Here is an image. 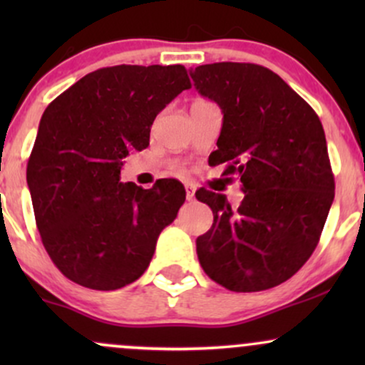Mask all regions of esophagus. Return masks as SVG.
I'll use <instances>...</instances> for the list:
<instances>
[{"mask_svg": "<svg viewBox=\"0 0 365 365\" xmlns=\"http://www.w3.org/2000/svg\"><path fill=\"white\" fill-rule=\"evenodd\" d=\"M185 192H187V200H194L195 197V187L192 183H187L185 185Z\"/></svg>", "mask_w": 365, "mask_h": 365, "instance_id": "1", "label": "esophagus"}]
</instances>
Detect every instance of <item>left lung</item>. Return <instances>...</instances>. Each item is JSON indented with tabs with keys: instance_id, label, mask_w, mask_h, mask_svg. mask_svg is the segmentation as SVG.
Segmentation results:
<instances>
[{
	"instance_id": "left-lung-1",
	"label": "left lung",
	"mask_w": 365,
	"mask_h": 365,
	"mask_svg": "<svg viewBox=\"0 0 365 365\" xmlns=\"http://www.w3.org/2000/svg\"><path fill=\"white\" fill-rule=\"evenodd\" d=\"M195 89L223 113L209 165L238 175L244 200L200 188L215 223L197 238L209 278L232 292L287 282L319 242L334 199V177L319 116L279 75L254 63H212L190 70Z\"/></svg>"
}]
</instances>
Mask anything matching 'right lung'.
<instances>
[{
  "label": "right lung",
  "instance_id": "obj_1",
  "mask_svg": "<svg viewBox=\"0 0 365 365\" xmlns=\"http://www.w3.org/2000/svg\"><path fill=\"white\" fill-rule=\"evenodd\" d=\"M190 86L182 65H116L87 73L46 108L27 185L46 252L68 279L116 290L148 269L185 188L173 178L153 188L120 182L121 159L148 148L158 113Z\"/></svg>",
  "mask_w": 365,
  "mask_h": 365
}]
</instances>
